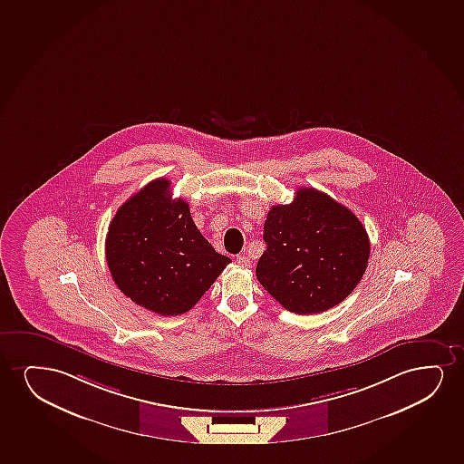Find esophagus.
Wrapping results in <instances>:
<instances>
[{
    "mask_svg": "<svg viewBox=\"0 0 464 464\" xmlns=\"http://www.w3.org/2000/svg\"><path fill=\"white\" fill-rule=\"evenodd\" d=\"M236 263H237L239 266H242V267H250V265H252V261H250V258L246 256V255L237 256V258H236Z\"/></svg>",
    "mask_w": 464,
    "mask_h": 464,
    "instance_id": "obj_1",
    "label": "esophagus"
}]
</instances>
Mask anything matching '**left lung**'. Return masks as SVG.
<instances>
[{
	"label": "left lung",
	"instance_id": "1",
	"mask_svg": "<svg viewBox=\"0 0 464 464\" xmlns=\"http://www.w3.org/2000/svg\"><path fill=\"white\" fill-rule=\"evenodd\" d=\"M256 278L283 307L321 314L344 301L361 282L370 239L354 212L312 187L289 205L272 206Z\"/></svg>",
	"mask_w": 464,
	"mask_h": 464
}]
</instances>
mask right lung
I'll return each instance as SVG.
<instances>
[{
  "mask_svg": "<svg viewBox=\"0 0 464 464\" xmlns=\"http://www.w3.org/2000/svg\"><path fill=\"white\" fill-rule=\"evenodd\" d=\"M105 256L116 286L162 316L188 312L231 263L199 233L169 179L132 195L110 222Z\"/></svg>",
  "mask_w": 464,
  "mask_h": 464,
  "instance_id": "obj_1",
  "label": "right lung"
}]
</instances>
